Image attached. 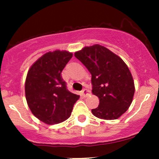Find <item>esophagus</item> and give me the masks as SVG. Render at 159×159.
I'll return each mask as SVG.
<instances>
[{
	"instance_id": "34e87169",
	"label": "esophagus",
	"mask_w": 159,
	"mask_h": 159,
	"mask_svg": "<svg viewBox=\"0 0 159 159\" xmlns=\"http://www.w3.org/2000/svg\"><path fill=\"white\" fill-rule=\"evenodd\" d=\"M81 94H82V95L84 96V97H87L88 95L90 94L89 93V91L88 89H83L82 91H81Z\"/></svg>"
}]
</instances>
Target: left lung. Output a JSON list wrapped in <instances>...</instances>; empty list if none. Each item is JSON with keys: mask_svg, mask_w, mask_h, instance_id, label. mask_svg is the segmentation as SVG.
I'll list each match as a JSON object with an SVG mask.
<instances>
[{"mask_svg": "<svg viewBox=\"0 0 159 159\" xmlns=\"http://www.w3.org/2000/svg\"><path fill=\"white\" fill-rule=\"evenodd\" d=\"M75 56L91 75L92 93L99 98L93 115L114 120L125 113L132 102L134 84L132 75L122 59L99 44L84 47Z\"/></svg>", "mask_w": 159, "mask_h": 159, "instance_id": "left-lung-1", "label": "left lung"}]
</instances>
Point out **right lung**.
<instances>
[{
  "instance_id": "obj_1",
  "label": "right lung",
  "mask_w": 159,
  "mask_h": 159,
  "mask_svg": "<svg viewBox=\"0 0 159 159\" xmlns=\"http://www.w3.org/2000/svg\"><path fill=\"white\" fill-rule=\"evenodd\" d=\"M72 56L66 51H50L36 61L28 72L25 96L28 107L45 124H58L68 119L80 97L67 89L61 77Z\"/></svg>"
}]
</instances>
